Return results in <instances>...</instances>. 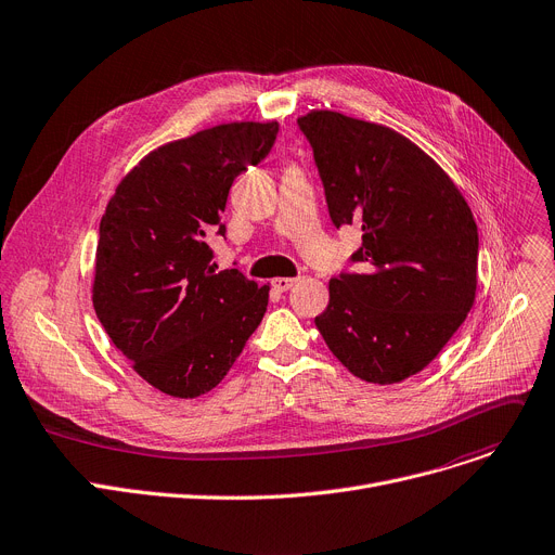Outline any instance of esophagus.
I'll list each match as a JSON object with an SVG mask.
<instances>
[{
    "mask_svg": "<svg viewBox=\"0 0 555 555\" xmlns=\"http://www.w3.org/2000/svg\"><path fill=\"white\" fill-rule=\"evenodd\" d=\"M299 279H287V276H279V279H274L272 281V285L279 289V292H287L294 283H297Z\"/></svg>",
    "mask_w": 555,
    "mask_h": 555,
    "instance_id": "obj_1",
    "label": "esophagus"
}]
</instances>
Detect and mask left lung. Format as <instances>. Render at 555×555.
I'll use <instances>...</instances> for the list:
<instances>
[{"mask_svg":"<svg viewBox=\"0 0 555 555\" xmlns=\"http://www.w3.org/2000/svg\"><path fill=\"white\" fill-rule=\"evenodd\" d=\"M335 228L357 225L361 247L330 281L314 319L348 371L371 384L417 375L473 308L477 225L468 203L415 142L339 111L299 118Z\"/></svg>","mask_w":555,"mask_h":555,"instance_id":"1","label":"left lung"}]
</instances>
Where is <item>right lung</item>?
<instances>
[{
  "label": "right lung",
  "mask_w": 555,
  "mask_h": 555,
  "mask_svg": "<svg viewBox=\"0 0 555 555\" xmlns=\"http://www.w3.org/2000/svg\"><path fill=\"white\" fill-rule=\"evenodd\" d=\"M276 122H230L167 142L118 184L100 220L93 308L133 371L165 395L216 388L268 310L270 285L211 263L232 182Z\"/></svg>",
  "instance_id": "right-lung-1"
}]
</instances>
